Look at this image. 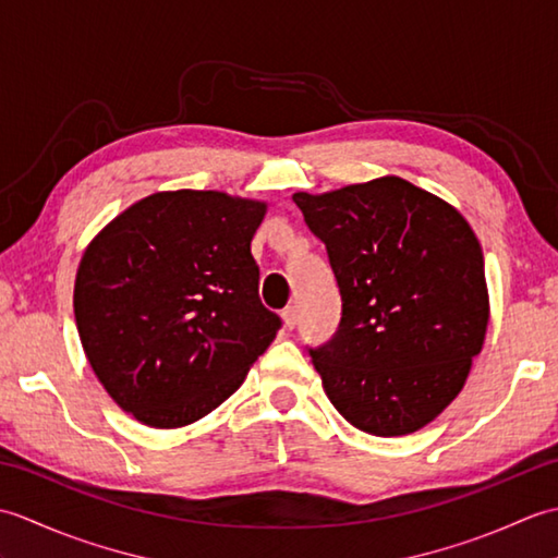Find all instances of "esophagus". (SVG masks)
I'll return each mask as SVG.
<instances>
[{
    "label": "esophagus",
    "mask_w": 558,
    "mask_h": 558,
    "mask_svg": "<svg viewBox=\"0 0 558 558\" xmlns=\"http://www.w3.org/2000/svg\"><path fill=\"white\" fill-rule=\"evenodd\" d=\"M282 324H286V328H294L298 326V306H288L286 312H282Z\"/></svg>",
    "instance_id": "1"
}]
</instances>
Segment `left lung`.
Listing matches in <instances>:
<instances>
[{
  "instance_id": "8db88e82",
  "label": "left lung",
  "mask_w": 558,
  "mask_h": 558,
  "mask_svg": "<svg viewBox=\"0 0 558 558\" xmlns=\"http://www.w3.org/2000/svg\"><path fill=\"white\" fill-rule=\"evenodd\" d=\"M292 201L326 244L342 300L336 333L310 348L326 396L366 434L422 429L460 393L487 333L475 232L400 177Z\"/></svg>"
}]
</instances>
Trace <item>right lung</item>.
<instances>
[{
	"label": "right lung",
	"instance_id": "add662e5",
	"mask_svg": "<svg viewBox=\"0 0 558 558\" xmlns=\"http://www.w3.org/2000/svg\"><path fill=\"white\" fill-rule=\"evenodd\" d=\"M266 204L160 192L126 208L76 272L81 345L105 390L156 429L206 417L242 386L282 322L258 298L252 240Z\"/></svg>",
	"mask_w": 558,
	"mask_h": 558
}]
</instances>
